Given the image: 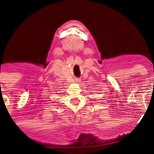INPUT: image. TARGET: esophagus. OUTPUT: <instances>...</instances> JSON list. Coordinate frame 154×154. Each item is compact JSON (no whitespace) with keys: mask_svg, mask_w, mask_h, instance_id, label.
<instances>
[{"mask_svg":"<svg viewBox=\"0 0 154 154\" xmlns=\"http://www.w3.org/2000/svg\"><path fill=\"white\" fill-rule=\"evenodd\" d=\"M76 82H77V83H80V80H79V79H77V80H76Z\"/></svg>","mask_w":154,"mask_h":154,"instance_id":"34e87169","label":"esophagus"}]
</instances>
